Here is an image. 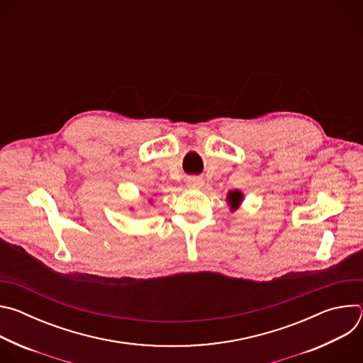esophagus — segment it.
Segmentation results:
<instances>
[{
  "label": "esophagus",
  "instance_id": "34e87169",
  "mask_svg": "<svg viewBox=\"0 0 363 363\" xmlns=\"http://www.w3.org/2000/svg\"><path fill=\"white\" fill-rule=\"evenodd\" d=\"M186 185L189 188H201L203 185V181L201 178H198V177H192V178H188Z\"/></svg>",
  "mask_w": 363,
  "mask_h": 363
}]
</instances>
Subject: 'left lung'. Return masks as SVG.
Here are the masks:
<instances>
[{"instance_id": "1", "label": "left lung", "mask_w": 363, "mask_h": 363, "mask_svg": "<svg viewBox=\"0 0 363 363\" xmlns=\"http://www.w3.org/2000/svg\"><path fill=\"white\" fill-rule=\"evenodd\" d=\"M242 198H244V195H242V192L241 191H230L228 194H227V202H228V205H230V210L231 211H235L238 206L241 205V202H242Z\"/></svg>"}]
</instances>
